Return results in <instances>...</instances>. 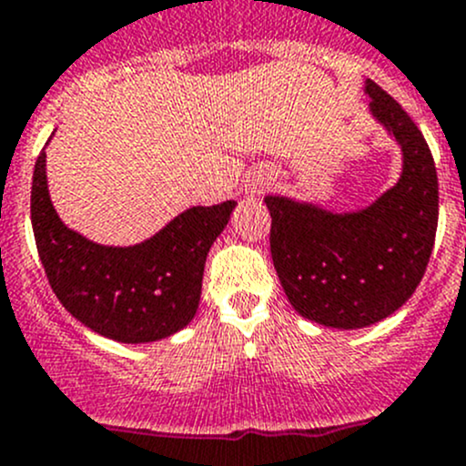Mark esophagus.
<instances>
[{
  "instance_id": "esophagus-1",
  "label": "esophagus",
  "mask_w": 466,
  "mask_h": 466,
  "mask_svg": "<svg viewBox=\"0 0 466 466\" xmlns=\"http://www.w3.org/2000/svg\"><path fill=\"white\" fill-rule=\"evenodd\" d=\"M258 190H260V187H253V190H251V192H258Z\"/></svg>"
}]
</instances>
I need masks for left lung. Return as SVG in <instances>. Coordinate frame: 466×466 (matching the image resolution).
<instances>
[{"instance_id":"1","label":"left lung","mask_w":466,"mask_h":466,"mask_svg":"<svg viewBox=\"0 0 466 466\" xmlns=\"http://www.w3.org/2000/svg\"><path fill=\"white\" fill-rule=\"evenodd\" d=\"M370 113L400 147L399 181L356 210L267 195L271 258L294 310L339 330L367 329L414 294L435 244L440 187L417 124L365 81Z\"/></svg>"}]
</instances>
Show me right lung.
Instances as JSON below:
<instances>
[{
    "mask_svg": "<svg viewBox=\"0 0 466 466\" xmlns=\"http://www.w3.org/2000/svg\"><path fill=\"white\" fill-rule=\"evenodd\" d=\"M235 206H192L131 247L92 242L58 218L43 149L31 186V227L45 274L66 310L115 342L147 344L178 333L197 315L206 256Z\"/></svg>",
    "mask_w": 466,
    "mask_h": 466,
    "instance_id": "right-lung-1",
    "label": "right lung"
}]
</instances>
